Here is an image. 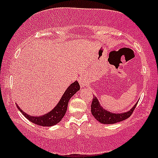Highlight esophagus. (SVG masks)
<instances>
[{"label": "esophagus", "mask_w": 158, "mask_h": 158, "mask_svg": "<svg viewBox=\"0 0 158 158\" xmlns=\"http://www.w3.org/2000/svg\"><path fill=\"white\" fill-rule=\"evenodd\" d=\"M78 82H79L80 85H81V87H84V85H85V81H84V79H83V76H80L79 77Z\"/></svg>", "instance_id": "34e87169"}]
</instances>
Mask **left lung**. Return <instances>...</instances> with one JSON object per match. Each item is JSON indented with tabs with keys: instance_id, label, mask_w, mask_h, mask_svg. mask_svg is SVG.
<instances>
[{
	"instance_id": "left-lung-1",
	"label": "left lung",
	"mask_w": 158,
	"mask_h": 158,
	"mask_svg": "<svg viewBox=\"0 0 158 158\" xmlns=\"http://www.w3.org/2000/svg\"><path fill=\"white\" fill-rule=\"evenodd\" d=\"M137 103L133 106L129 111L123 112V113H113L104 110L100 105L99 102L96 97H94L93 101L91 103V113L94 118L98 121L103 124H114L116 123L123 121L127 119L131 115L134 110L136 108Z\"/></svg>"
}]
</instances>
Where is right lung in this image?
Segmentation results:
<instances>
[{
    "label": "right lung",
    "instance_id": "right-lung-1",
    "mask_svg": "<svg viewBox=\"0 0 158 158\" xmlns=\"http://www.w3.org/2000/svg\"><path fill=\"white\" fill-rule=\"evenodd\" d=\"M80 90V85L77 81H75L67 88L64 94L61 97L60 101L56 104V106L48 113L41 116H31L30 114H26L22 109L17 105L18 110L22 112V114L28 119L30 122L38 125L40 126H53L61 121L63 117L64 116L67 110L69 100L73 97L77 91Z\"/></svg>",
    "mask_w": 158,
    "mask_h": 158
}]
</instances>
